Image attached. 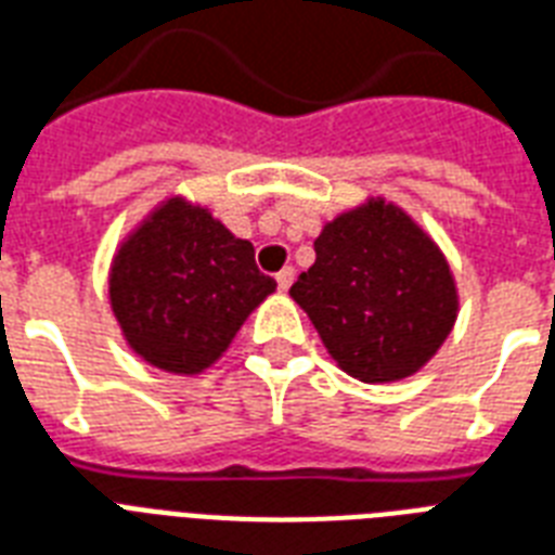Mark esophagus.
<instances>
[{
    "label": "esophagus",
    "mask_w": 555,
    "mask_h": 555,
    "mask_svg": "<svg viewBox=\"0 0 555 555\" xmlns=\"http://www.w3.org/2000/svg\"><path fill=\"white\" fill-rule=\"evenodd\" d=\"M294 268H285V270H279L276 273V285H279V291H287V287L294 285Z\"/></svg>",
    "instance_id": "34e87169"
}]
</instances>
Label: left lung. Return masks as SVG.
Listing matches in <instances>:
<instances>
[{
  "label": "left lung",
  "instance_id": "left-lung-1",
  "mask_svg": "<svg viewBox=\"0 0 555 555\" xmlns=\"http://www.w3.org/2000/svg\"><path fill=\"white\" fill-rule=\"evenodd\" d=\"M314 249L291 296L337 366L363 384L416 375L460 311L437 241L401 206L370 197L325 223Z\"/></svg>",
  "mask_w": 555,
  "mask_h": 555
}]
</instances>
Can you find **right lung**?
<instances>
[{"label":"right lung","mask_w":555,"mask_h":555,"mask_svg":"<svg viewBox=\"0 0 555 555\" xmlns=\"http://www.w3.org/2000/svg\"><path fill=\"white\" fill-rule=\"evenodd\" d=\"M109 308L127 346L175 375L218 361L276 282L256 268V249L201 203L171 194L116 247Z\"/></svg>","instance_id":"obj_1"}]
</instances>
